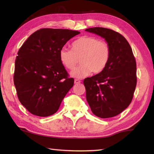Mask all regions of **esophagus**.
<instances>
[{
  "mask_svg": "<svg viewBox=\"0 0 154 154\" xmlns=\"http://www.w3.org/2000/svg\"><path fill=\"white\" fill-rule=\"evenodd\" d=\"M81 83V81L79 79H75V84H79V83Z\"/></svg>",
  "mask_w": 154,
  "mask_h": 154,
  "instance_id": "esophagus-1",
  "label": "esophagus"
}]
</instances>
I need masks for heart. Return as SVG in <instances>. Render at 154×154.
<instances>
[{
    "instance_id": "heart-1",
    "label": "heart",
    "mask_w": 154,
    "mask_h": 154,
    "mask_svg": "<svg viewBox=\"0 0 154 154\" xmlns=\"http://www.w3.org/2000/svg\"><path fill=\"white\" fill-rule=\"evenodd\" d=\"M61 63L72 71L79 62L80 66L71 72L72 76L83 78L92 73H100L107 66L111 58V48L104 41L92 36H83L71 44V50L62 48L59 53Z\"/></svg>"
}]
</instances>
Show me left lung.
Returning <instances> with one entry per match:
<instances>
[{
    "label": "left lung",
    "instance_id": "left-lung-1",
    "mask_svg": "<svg viewBox=\"0 0 154 154\" xmlns=\"http://www.w3.org/2000/svg\"><path fill=\"white\" fill-rule=\"evenodd\" d=\"M85 31L102 36L111 48L105 69L83 80L86 100L95 116L112 118L126 109L133 98L137 85L136 60L130 44L121 34L101 27Z\"/></svg>",
    "mask_w": 154,
    "mask_h": 154
}]
</instances>
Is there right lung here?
Returning <instances> with one entry per match:
<instances>
[{
	"mask_svg": "<svg viewBox=\"0 0 154 154\" xmlns=\"http://www.w3.org/2000/svg\"><path fill=\"white\" fill-rule=\"evenodd\" d=\"M79 31L41 28L32 33L17 52L14 85L18 99L30 113L48 117L57 112L73 86L59 53Z\"/></svg>",
	"mask_w": 154,
	"mask_h": 154,
	"instance_id": "obj_1",
	"label": "right lung"
}]
</instances>
